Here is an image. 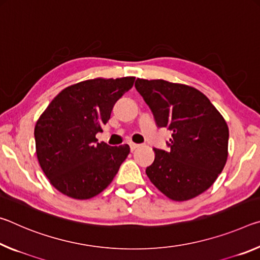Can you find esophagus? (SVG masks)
Returning a JSON list of instances; mask_svg holds the SVG:
<instances>
[{
	"instance_id": "esophagus-1",
	"label": "esophagus",
	"mask_w": 260,
	"mask_h": 260,
	"mask_svg": "<svg viewBox=\"0 0 260 260\" xmlns=\"http://www.w3.org/2000/svg\"><path fill=\"white\" fill-rule=\"evenodd\" d=\"M129 145H130V150H131V151H135V150H136V148H137V147H139V145H138V144H135V143H130V144H129Z\"/></svg>"
}]
</instances>
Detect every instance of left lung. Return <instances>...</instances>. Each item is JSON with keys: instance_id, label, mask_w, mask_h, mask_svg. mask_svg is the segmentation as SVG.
Returning <instances> with one entry per match:
<instances>
[{"instance_id": "1", "label": "left lung", "mask_w": 260, "mask_h": 260, "mask_svg": "<svg viewBox=\"0 0 260 260\" xmlns=\"http://www.w3.org/2000/svg\"><path fill=\"white\" fill-rule=\"evenodd\" d=\"M135 87L156 125L173 133L167 151L154 148V161L146 168L148 178L173 201L197 197L213 184L226 165V121L205 94L188 85L137 78Z\"/></svg>"}]
</instances>
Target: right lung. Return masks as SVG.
Listing matches in <instances>:
<instances>
[{
    "label": "right lung",
    "instance_id": "add662e5",
    "mask_svg": "<svg viewBox=\"0 0 260 260\" xmlns=\"http://www.w3.org/2000/svg\"><path fill=\"white\" fill-rule=\"evenodd\" d=\"M134 82L135 77L84 80L59 92L41 114L34 127L37 156L59 192L88 199L112 183L130 147L98 143L95 135Z\"/></svg>",
    "mask_w": 260,
    "mask_h": 260
}]
</instances>
